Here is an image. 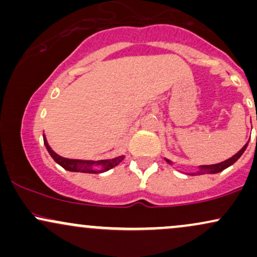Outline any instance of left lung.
Returning <instances> with one entry per match:
<instances>
[{
    "label": "left lung",
    "mask_w": 257,
    "mask_h": 257,
    "mask_svg": "<svg viewBox=\"0 0 257 257\" xmlns=\"http://www.w3.org/2000/svg\"><path fill=\"white\" fill-rule=\"evenodd\" d=\"M246 146H247V144H245V145L241 147L240 151H238L234 156H233V157L228 158V159H227V161L221 162V163H217V164H211V166H200L198 172L190 174V175H203V174H216V173L222 172V170H225L226 168H228L229 166H232V164L234 163V162L238 161V158H239L240 156L244 153V151H245ZM166 161L168 162V163H172V162H170L169 159H166Z\"/></svg>",
    "instance_id": "obj_1"
}]
</instances>
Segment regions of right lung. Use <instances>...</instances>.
Here are the masks:
<instances>
[{
  "mask_svg": "<svg viewBox=\"0 0 257 257\" xmlns=\"http://www.w3.org/2000/svg\"><path fill=\"white\" fill-rule=\"evenodd\" d=\"M44 145H46L47 150H48L49 155L55 162L64 168V169L70 170V172H79V173H89V174H99L104 173L106 170L111 169V168L118 166L120 162L123 161L124 156H119L113 159H105V161H79V159H69L64 158L59 156L51 149V146L47 143V139L43 135ZM102 169L100 170L99 168Z\"/></svg>",
  "mask_w": 257,
  "mask_h": 257,
  "instance_id": "right-lung-1",
  "label": "right lung"
}]
</instances>
